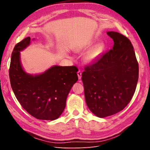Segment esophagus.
Segmentation results:
<instances>
[{
    "mask_svg": "<svg viewBox=\"0 0 150 150\" xmlns=\"http://www.w3.org/2000/svg\"><path fill=\"white\" fill-rule=\"evenodd\" d=\"M81 74H82V72H81V71L80 70H79L78 72V76L79 79H81Z\"/></svg>",
    "mask_w": 150,
    "mask_h": 150,
    "instance_id": "obj_1",
    "label": "esophagus"
}]
</instances>
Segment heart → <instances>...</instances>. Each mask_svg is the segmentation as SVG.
Wrapping results in <instances>:
<instances>
[{"label": "heart", "instance_id": "1", "mask_svg": "<svg viewBox=\"0 0 150 150\" xmlns=\"http://www.w3.org/2000/svg\"><path fill=\"white\" fill-rule=\"evenodd\" d=\"M93 44V41H89L85 44H81L75 47L74 51L78 53L81 52L91 47ZM104 48H105L104 44L103 43H99L91 49L85 54L84 57L85 62L88 63V64H93V63L98 61L103 54Z\"/></svg>", "mask_w": 150, "mask_h": 150}]
</instances>
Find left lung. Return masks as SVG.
Listing matches in <instances>:
<instances>
[{"label": "left lung", "instance_id": "left-lung-1", "mask_svg": "<svg viewBox=\"0 0 150 150\" xmlns=\"http://www.w3.org/2000/svg\"><path fill=\"white\" fill-rule=\"evenodd\" d=\"M107 34L112 39V49L82 73L87 106L99 117L111 116L128 105L135 92L139 67L130 40L117 32Z\"/></svg>", "mask_w": 150, "mask_h": 150}]
</instances>
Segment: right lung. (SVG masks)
Here are the masks:
<instances>
[{
  "label": "right lung",
  "mask_w": 150,
  "mask_h": 150,
  "mask_svg": "<svg viewBox=\"0 0 150 150\" xmlns=\"http://www.w3.org/2000/svg\"><path fill=\"white\" fill-rule=\"evenodd\" d=\"M30 38L17 43L12 53L9 77L15 96L29 114L39 120H55L64 111L67 95L78 79L74 66H53L37 75L22 68L20 51L29 46Z\"/></svg>",
  "instance_id": "right-lung-1"
}]
</instances>
